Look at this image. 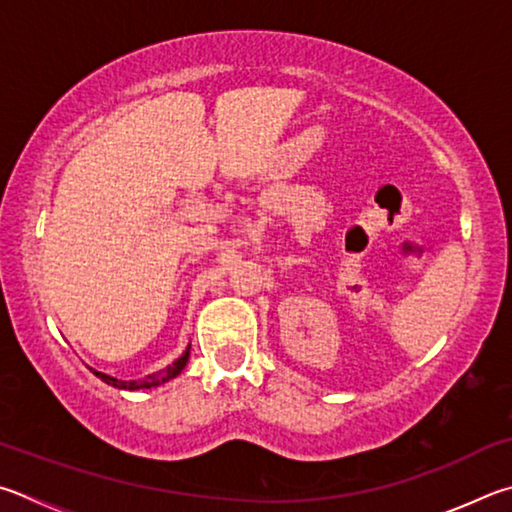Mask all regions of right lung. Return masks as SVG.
Segmentation results:
<instances>
[{"label":"right lung","instance_id":"obj_1","mask_svg":"<svg viewBox=\"0 0 512 512\" xmlns=\"http://www.w3.org/2000/svg\"><path fill=\"white\" fill-rule=\"evenodd\" d=\"M188 355H191V346L186 348L182 357H177V360H175L173 364H168L166 369H161V371H157V373H150V375H146V378H143V380H130V382H125V380L112 378V375H105V373H101V371H94V369H92V371H94L96 378H101L105 384H112V387H116V389H128V391L152 389V387H159V384H164V382H168V380L177 378V375L184 371V366H186V362H188Z\"/></svg>","mask_w":512,"mask_h":512}]
</instances>
